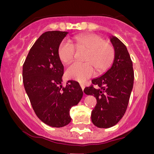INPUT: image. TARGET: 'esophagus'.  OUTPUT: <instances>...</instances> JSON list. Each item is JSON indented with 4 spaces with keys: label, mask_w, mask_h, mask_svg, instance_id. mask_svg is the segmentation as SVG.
<instances>
[{
    "label": "esophagus",
    "mask_w": 154,
    "mask_h": 154,
    "mask_svg": "<svg viewBox=\"0 0 154 154\" xmlns=\"http://www.w3.org/2000/svg\"><path fill=\"white\" fill-rule=\"evenodd\" d=\"M80 87L83 91V90H84V88H85V85H84V84H83V83H80Z\"/></svg>",
    "instance_id": "obj_1"
}]
</instances>
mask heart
I'll return each mask as SVG.
<instances>
[{
    "label": "heart",
    "mask_w": 154,
    "mask_h": 154,
    "mask_svg": "<svg viewBox=\"0 0 154 154\" xmlns=\"http://www.w3.org/2000/svg\"><path fill=\"white\" fill-rule=\"evenodd\" d=\"M75 46L79 51H87L85 55V63H73L66 70V77L78 82H85L97 71L102 72L110 66L114 58V47L104 41L99 35L86 34L74 38ZM69 42L63 40L58 48V56L63 63H69L75 56V48Z\"/></svg>",
    "instance_id": "1"
}]
</instances>
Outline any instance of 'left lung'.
<instances>
[{
	"mask_svg": "<svg viewBox=\"0 0 154 154\" xmlns=\"http://www.w3.org/2000/svg\"><path fill=\"white\" fill-rule=\"evenodd\" d=\"M111 42L114 48L112 66L101 77L93 79V85L84 89L86 95L96 98L91 120L99 128H109L119 122L127 110L133 88L134 71L128 49L116 37H111Z\"/></svg>",
	"mask_w": 154,
	"mask_h": 154,
	"instance_id": "8db88e82",
	"label": "left lung"
}]
</instances>
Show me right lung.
I'll list each match as a JSON object with an SVG mask.
<instances>
[{
	"label": "right lung",
	"instance_id": "obj_1",
	"mask_svg": "<svg viewBox=\"0 0 154 154\" xmlns=\"http://www.w3.org/2000/svg\"><path fill=\"white\" fill-rule=\"evenodd\" d=\"M67 33L48 31L42 34L23 64V83L33 110L43 122L53 128H62L71 122L70 109L83 95L76 81H68L66 87L61 84L63 66L58 48Z\"/></svg>",
	"mask_w": 154,
	"mask_h": 154
}]
</instances>
